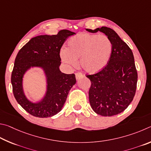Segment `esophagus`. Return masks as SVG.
Returning <instances> with one entry per match:
<instances>
[{
	"mask_svg": "<svg viewBox=\"0 0 151 151\" xmlns=\"http://www.w3.org/2000/svg\"><path fill=\"white\" fill-rule=\"evenodd\" d=\"M83 76V75L81 72H77L76 73V80H79V79L81 78Z\"/></svg>",
	"mask_w": 151,
	"mask_h": 151,
	"instance_id": "esophagus-1",
	"label": "esophagus"
}]
</instances>
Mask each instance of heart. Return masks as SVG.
I'll return each mask as SVG.
<instances>
[{
  "mask_svg": "<svg viewBox=\"0 0 151 151\" xmlns=\"http://www.w3.org/2000/svg\"><path fill=\"white\" fill-rule=\"evenodd\" d=\"M112 52V44L107 36L82 32L69 40L67 48L61 51L63 62L75 66L80 65L89 73H95L105 67Z\"/></svg>",
  "mask_w": 151,
  "mask_h": 151,
  "instance_id": "1",
  "label": "heart"
}]
</instances>
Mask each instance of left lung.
I'll return each instance as SVG.
<instances>
[{
    "instance_id": "left-lung-1",
    "label": "left lung",
    "mask_w": 151,
    "mask_h": 151,
    "mask_svg": "<svg viewBox=\"0 0 151 151\" xmlns=\"http://www.w3.org/2000/svg\"><path fill=\"white\" fill-rule=\"evenodd\" d=\"M100 31L107 36L112 44V52L104 68L86 76L91 81L89 99L97 114L111 117L125 111L135 95L137 71L130 47L111 28L103 27L92 30Z\"/></svg>"
}]
</instances>
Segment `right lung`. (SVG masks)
Wrapping results in <instances>:
<instances>
[{
	"instance_id": "right-lung-1",
	"label": "right lung",
	"mask_w": 151,
	"mask_h": 151,
	"mask_svg": "<svg viewBox=\"0 0 151 151\" xmlns=\"http://www.w3.org/2000/svg\"><path fill=\"white\" fill-rule=\"evenodd\" d=\"M75 34L60 30L56 35H42L32 38L21 48L16 57L11 75L13 94L24 109L37 117H50L59 113L65 104L69 91L76 83L75 74L61 72L60 50L69 36ZM31 66L44 68L48 78V90L45 99L32 104L23 93V73Z\"/></svg>"
}]
</instances>
